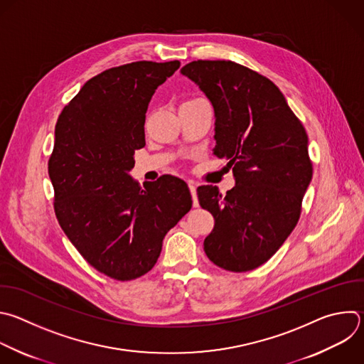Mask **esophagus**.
<instances>
[{
    "label": "esophagus",
    "mask_w": 364,
    "mask_h": 364,
    "mask_svg": "<svg viewBox=\"0 0 364 364\" xmlns=\"http://www.w3.org/2000/svg\"><path fill=\"white\" fill-rule=\"evenodd\" d=\"M188 188H190V193H191V197H193V204L197 207L198 205V198H197V191H196L194 181H188Z\"/></svg>",
    "instance_id": "1"
}]
</instances>
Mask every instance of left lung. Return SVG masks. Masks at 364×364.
<instances>
[{"label": "left lung", "mask_w": 364, "mask_h": 364, "mask_svg": "<svg viewBox=\"0 0 364 364\" xmlns=\"http://www.w3.org/2000/svg\"><path fill=\"white\" fill-rule=\"evenodd\" d=\"M181 74L214 108V154L227 159L235 186L221 196L197 188L200 205L215 223L204 240L218 267L243 273L264 264L296 227L311 181L309 139L277 85L232 61L198 60Z\"/></svg>", "instance_id": "obj_1"}]
</instances>
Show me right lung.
I'll return each mask as SVG.
<instances>
[{
  "label": "right lung",
  "mask_w": 364,
  "mask_h": 364,
  "mask_svg": "<svg viewBox=\"0 0 364 364\" xmlns=\"http://www.w3.org/2000/svg\"><path fill=\"white\" fill-rule=\"evenodd\" d=\"M180 61H137L88 80L61 111L48 174L57 220L100 273L129 282L149 273L163 238L191 208L187 184L163 176L140 187L130 176L146 146L149 102Z\"/></svg>",
  "instance_id": "right-lung-1"
}]
</instances>
